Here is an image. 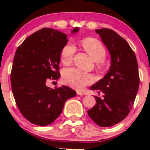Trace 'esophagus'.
Returning a JSON list of instances; mask_svg holds the SVG:
<instances>
[{
  "instance_id": "esophagus-1",
  "label": "esophagus",
  "mask_w": 150,
  "mask_h": 150,
  "mask_svg": "<svg viewBox=\"0 0 150 150\" xmlns=\"http://www.w3.org/2000/svg\"><path fill=\"white\" fill-rule=\"evenodd\" d=\"M77 95H80V96H83V95H84L83 92H80V91H77Z\"/></svg>"
}]
</instances>
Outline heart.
<instances>
[{"mask_svg":"<svg viewBox=\"0 0 150 150\" xmlns=\"http://www.w3.org/2000/svg\"><path fill=\"white\" fill-rule=\"evenodd\" d=\"M82 46L94 61L101 64L106 57V49L103 44L94 38H87L83 40ZM76 51V46L73 42L67 43L61 51V61L65 65L70 64ZM63 80L70 87L82 89L94 81L90 74L85 73L76 68H67L63 73Z\"/></svg>","mask_w":150,"mask_h":150,"instance_id":"b5f03b06","label":"heart"}]
</instances>
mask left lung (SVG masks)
I'll return each mask as SVG.
<instances>
[{"label": "left lung", "instance_id": "1", "mask_svg": "<svg viewBox=\"0 0 150 150\" xmlns=\"http://www.w3.org/2000/svg\"><path fill=\"white\" fill-rule=\"evenodd\" d=\"M111 56L108 73L91 90L104 93V98L94 97L97 104L87 111L89 116L101 127H111L128 116L133 105L139 85L138 65L128 43L110 29L95 30Z\"/></svg>", "mask_w": 150, "mask_h": 150}]
</instances>
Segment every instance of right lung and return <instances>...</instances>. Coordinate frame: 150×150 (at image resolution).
Instances as JSON below:
<instances>
[{
  "label": "right lung",
  "instance_id": "obj_1",
  "mask_svg": "<svg viewBox=\"0 0 150 150\" xmlns=\"http://www.w3.org/2000/svg\"><path fill=\"white\" fill-rule=\"evenodd\" d=\"M67 37L54 29L43 28L27 37L15 52L10 75L13 96L22 116L39 126L52 123L67 99L76 96L67 86L51 89L46 85L48 80H57L61 76L59 63Z\"/></svg>",
  "mask_w": 150,
  "mask_h": 150
}]
</instances>
